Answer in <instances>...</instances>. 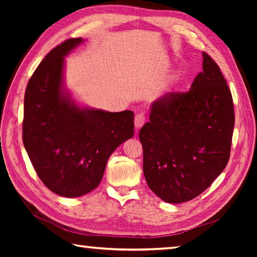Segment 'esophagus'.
Wrapping results in <instances>:
<instances>
[{"mask_svg": "<svg viewBox=\"0 0 257 257\" xmlns=\"http://www.w3.org/2000/svg\"><path fill=\"white\" fill-rule=\"evenodd\" d=\"M145 120H146L145 113H137V114H136V116H135V127L137 129H140L144 125Z\"/></svg>", "mask_w": 257, "mask_h": 257, "instance_id": "esophagus-1", "label": "esophagus"}]
</instances>
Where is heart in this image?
<instances>
[{"label": "heart", "instance_id": "heart-1", "mask_svg": "<svg viewBox=\"0 0 257 257\" xmlns=\"http://www.w3.org/2000/svg\"><path fill=\"white\" fill-rule=\"evenodd\" d=\"M179 81H180V79H178V83H179Z\"/></svg>", "mask_w": 257, "mask_h": 257}]
</instances>
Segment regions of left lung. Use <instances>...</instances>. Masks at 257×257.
<instances>
[{
    "mask_svg": "<svg viewBox=\"0 0 257 257\" xmlns=\"http://www.w3.org/2000/svg\"><path fill=\"white\" fill-rule=\"evenodd\" d=\"M202 56L203 70L190 90L156 99L150 121L139 133L147 184L168 203L204 192L230 158L235 120L232 95L216 63L204 52Z\"/></svg>",
    "mask_w": 257,
    "mask_h": 257,
    "instance_id": "8db88e82",
    "label": "left lung"
}]
</instances>
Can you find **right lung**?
<instances>
[{"instance_id": "1", "label": "right lung", "mask_w": 257, "mask_h": 257, "mask_svg": "<svg viewBox=\"0 0 257 257\" xmlns=\"http://www.w3.org/2000/svg\"><path fill=\"white\" fill-rule=\"evenodd\" d=\"M84 40L70 38L47 54L27 84L23 144L52 192L77 198L100 183L112 152L134 136L132 110L80 106L65 86V57Z\"/></svg>"}]
</instances>
